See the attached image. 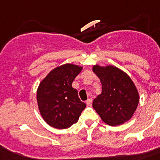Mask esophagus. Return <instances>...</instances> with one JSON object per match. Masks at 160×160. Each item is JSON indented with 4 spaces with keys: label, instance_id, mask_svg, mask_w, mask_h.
Listing matches in <instances>:
<instances>
[{
    "label": "esophagus",
    "instance_id": "esophagus-1",
    "mask_svg": "<svg viewBox=\"0 0 160 160\" xmlns=\"http://www.w3.org/2000/svg\"><path fill=\"white\" fill-rule=\"evenodd\" d=\"M86 104L88 106H91L92 104V98H88L86 100Z\"/></svg>",
    "mask_w": 160,
    "mask_h": 160
}]
</instances>
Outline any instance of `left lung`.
<instances>
[{"label":"left lung","instance_id":"1","mask_svg":"<svg viewBox=\"0 0 160 160\" xmlns=\"http://www.w3.org/2000/svg\"><path fill=\"white\" fill-rule=\"evenodd\" d=\"M92 70L102 84L93 108L108 125H122L132 118L138 106L137 88L126 72L114 66L94 65Z\"/></svg>","mask_w":160,"mask_h":160}]
</instances>
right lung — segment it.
Segmentation results:
<instances>
[{
  "instance_id": "1",
  "label": "right lung",
  "mask_w": 160,
  "mask_h": 160,
  "mask_svg": "<svg viewBox=\"0 0 160 160\" xmlns=\"http://www.w3.org/2000/svg\"><path fill=\"white\" fill-rule=\"evenodd\" d=\"M83 67L61 65L49 72L37 89L38 110L43 120L57 129H66L77 122L86 104L81 102L72 82Z\"/></svg>"
}]
</instances>
